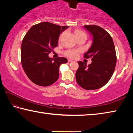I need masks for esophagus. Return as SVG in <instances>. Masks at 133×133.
Listing matches in <instances>:
<instances>
[{
	"label": "esophagus",
	"mask_w": 133,
	"mask_h": 133,
	"mask_svg": "<svg viewBox=\"0 0 133 133\" xmlns=\"http://www.w3.org/2000/svg\"><path fill=\"white\" fill-rule=\"evenodd\" d=\"M68 62H73L74 61H73V60H71V59H68Z\"/></svg>",
	"instance_id": "obj_1"
}]
</instances>
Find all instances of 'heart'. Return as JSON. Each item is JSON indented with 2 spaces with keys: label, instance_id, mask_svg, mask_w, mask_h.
<instances>
[{
  "label": "heart",
  "instance_id": "1",
  "mask_svg": "<svg viewBox=\"0 0 133 133\" xmlns=\"http://www.w3.org/2000/svg\"><path fill=\"white\" fill-rule=\"evenodd\" d=\"M75 34L76 35V36H78L82 35H85V33H84L83 31H81V30H76ZM62 35L60 36L59 39H61ZM78 52H79V51L77 50H69L65 52V55H66L67 56H68V57H69L74 58V57H76V56H77Z\"/></svg>",
  "mask_w": 133,
  "mask_h": 133
}]
</instances>
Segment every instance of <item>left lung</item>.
<instances>
[{
  "instance_id": "1",
  "label": "left lung",
  "mask_w": 133,
  "mask_h": 133,
  "mask_svg": "<svg viewBox=\"0 0 133 133\" xmlns=\"http://www.w3.org/2000/svg\"><path fill=\"white\" fill-rule=\"evenodd\" d=\"M84 28L93 36L92 44L84 57H91L92 62L88 66L77 62L76 80L85 90H96L106 84L114 73L117 61L115 47L111 36L101 27L85 25Z\"/></svg>"
}]
</instances>
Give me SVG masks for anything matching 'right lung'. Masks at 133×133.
<instances>
[{
    "label": "right lung",
    "mask_w": 133,
    "mask_h": 133,
    "mask_svg": "<svg viewBox=\"0 0 133 133\" xmlns=\"http://www.w3.org/2000/svg\"><path fill=\"white\" fill-rule=\"evenodd\" d=\"M69 26L49 22L33 26L22 40L21 62L26 75L31 82L40 86H48L57 80L59 67L66 63L65 57L51 58L49 54L57 46L59 36Z\"/></svg>",
    "instance_id": "add662e5"
}]
</instances>
